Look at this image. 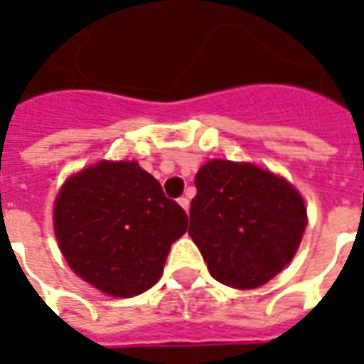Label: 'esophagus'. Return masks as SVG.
<instances>
[{
	"mask_svg": "<svg viewBox=\"0 0 364 364\" xmlns=\"http://www.w3.org/2000/svg\"><path fill=\"white\" fill-rule=\"evenodd\" d=\"M179 205L183 206V208H185V213H189V206H191V198L187 197V195H185V197H181L179 198Z\"/></svg>",
	"mask_w": 364,
	"mask_h": 364,
	"instance_id": "esophagus-1",
	"label": "esophagus"
}]
</instances>
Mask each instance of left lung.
<instances>
[{"instance_id":"left-lung-1","label":"left lung","mask_w":364,"mask_h":364,"mask_svg":"<svg viewBox=\"0 0 364 364\" xmlns=\"http://www.w3.org/2000/svg\"><path fill=\"white\" fill-rule=\"evenodd\" d=\"M195 185L189 236L216 281L257 289L296 255L308 214L304 197L284 177L250 161L210 159Z\"/></svg>"}]
</instances>
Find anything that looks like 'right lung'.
<instances>
[{
	"label": "right lung",
	"instance_id": "right-lung-1",
	"mask_svg": "<svg viewBox=\"0 0 364 364\" xmlns=\"http://www.w3.org/2000/svg\"><path fill=\"white\" fill-rule=\"evenodd\" d=\"M52 216L70 269L114 298L151 289L189 224L181 206L134 159H101L70 175Z\"/></svg>",
	"mask_w": 364,
	"mask_h": 364
}]
</instances>
